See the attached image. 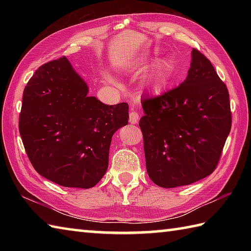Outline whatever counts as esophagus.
I'll return each instance as SVG.
<instances>
[{
	"instance_id": "34e87169",
	"label": "esophagus",
	"mask_w": 251,
	"mask_h": 251,
	"mask_svg": "<svg viewBox=\"0 0 251 251\" xmlns=\"http://www.w3.org/2000/svg\"><path fill=\"white\" fill-rule=\"evenodd\" d=\"M129 122L130 124H138V122H139V113L136 111H131L130 114H129Z\"/></svg>"
}]
</instances>
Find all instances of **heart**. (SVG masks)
Wrapping results in <instances>:
<instances>
[{
    "label": "heart",
    "mask_w": 251,
    "mask_h": 251,
    "mask_svg": "<svg viewBox=\"0 0 251 251\" xmlns=\"http://www.w3.org/2000/svg\"><path fill=\"white\" fill-rule=\"evenodd\" d=\"M104 75H105V77H106V79H108V81L115 83L114 78L112 77V76H110V74L105 73ZM149 82H150L151 86H152L153 88H156V89L161 87V86H162V84H163V82H162V77H161V75H159V74H157V73H156V74H152V75L150 76V78H149Z\"/></svg>",
    "instance_id": "1"
}]
</instances>
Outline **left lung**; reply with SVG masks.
<instances>
[{
  "mask_svg": "<svg viewBox=\"0 0 251 251\" xmlns=\"http://www.w3.org/2000/svg\"><path fill=\"white\" fill-rule=\"evenodd\" d=\"M188 76L178 87L141 101L149 177L162 188H177L214 173L232 126L226 85L214 66L192 50Z\"/></svg>",
  "mask_w": 251,
  "mask_h": 251,
  "instance_id": "left-lung-1",
  "label": "left lung"
}]
</instances>
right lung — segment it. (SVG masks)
I'll use <instances>...</instances> for the list:
<instances>
[{"label": "right lung", "instance_id": "right-lung-1", "mask_svg": "<svg viewBox=\"0 0 251 251\" xmlns=\"http://www.w3.org/2000/svg\"><path fill=\"white\" fill-rule=\"evenodd\" d=\"M66 57L41 66L24 90L19 131L34 169L66 188L89 189L109 165L112 136L128 124V104L88 96Z\"/></svg>", "mask_w": 251, "mask_h": 251}]
</instances>
